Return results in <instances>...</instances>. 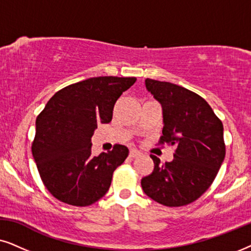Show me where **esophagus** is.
<instances>
[{"mask_svg":"<svg viewBox=\"0 0 251 251\" xmlns=\"http://www.w3.org/2000/svg\"><path fill=\"white\" fill-rule=\"evenodd\" d=\"M140 156H141V152H139L138 150L132 149L131 151H129V157H131V158H136V157H140Z\"/></svg>","mask_w":251,"mask_h":251,"instance_id":"1","label":"esophagus"}]
</instances>
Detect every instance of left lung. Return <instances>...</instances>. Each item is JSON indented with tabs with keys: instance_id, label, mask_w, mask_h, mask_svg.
<instances>
[{
	"instance_id": "1",
	"label": "left lung",
	"mask_w": 251,
	"mask_h": 251,
	"mask_svg": "<svg viewBox=\"0 0 251 251\" xmlns=\"http://www.w3.org/2000/svg\"><path fill=\"white\" fill-rule=\"evenodd\" d=\"M147 89L163 108L158 145L175 147L171 162L160 163L141 180L143 192L165 206L196 201L211 186L226 155L223 123L201 96L175 83L146 79Z\"/></svg>"
}]
</instances>
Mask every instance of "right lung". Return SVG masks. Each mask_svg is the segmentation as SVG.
<instances>
[{
	"label": "right lung",
	"mask_w": 251,
	"mask_h": 251,
	"mask_svg": "<svg viewBox=\"0 0 251 251\" xmlns=\"http://www.w3.org/2000/svg\"><path fill=\"white\" fill-rule=\"evenodd\" d=\"M136 78L95 76L58 91L36 118L32 143L39 175L53 198L75 206L91 205L105 195L127 147L92 155L98 124H108L117 100Z\"/></svg>",
	"instance_id": "right-lung-1"
}]
</instances>
